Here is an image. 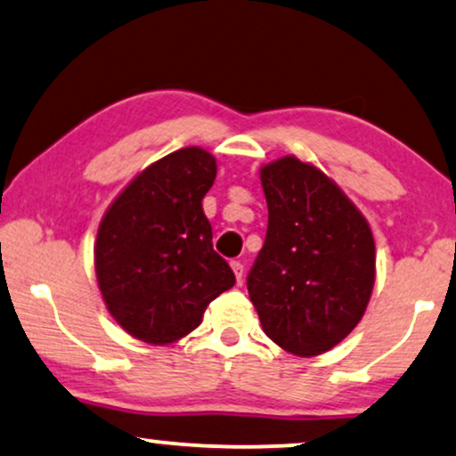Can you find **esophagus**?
Returning a JSON list of instances; mask_svg holds the SVG:
<instances>
[{
  "instance_id": "1",
  "label": "esophagus",
  "mask_w": 456,
  "mask_h": 456,
  "mask_svg": "<svg viewBox=\"0 0 456 456\" xmlns=\"http://www.w3.org/2000/svg\"><path fill=\"white\" fill-rule=\"evenodd\" d=\"M232 269L235 273V279H238V283H241V279H244V265H241L240 260H233Z\"/></svg>"
}]
</instances>
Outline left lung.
I'll return each instance as SVG.
<instances>
[{"label": "left lung", "mask_w": 456, "mask_h": 456, "mask_svg": "<svg viewBox=\"0 0 456 456\" xmlns=\"http://www.w3.org/2000/svg\"><path fill=\"white\" fill-rule=\"evenodd\" d=\"M269 206L248 294L263 331L296 356H317L359 325L375 283L371 227L317 167L283 156L260 168Z\"/></svg>", "instance_id": "left-lung-1"}]
</instances>
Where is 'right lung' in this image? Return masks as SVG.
<instances>
[{"instance_id":"add662e5","label":"right lung","mask_w":456,"mask_h":456,"mask_svg":"<svg viewBox=\"0 0 456 456\" xmlns=\"http://www.w3.org/2000/svg\"><path fill=\"white\" fill-rule=\"evenodd\" d=\"M215 177V156L196 145L177 150L143 168L102 218L95 240L102 298L114 321L145 344L177 342L233 288L232 266L212 248L202 210Z\"/></svg>"}]
</instances>
